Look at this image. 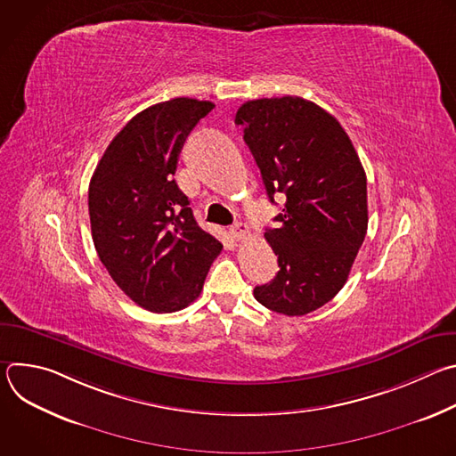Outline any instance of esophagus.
Here are the masks:
<instances>
[{
    "mask_svg": "<svg viewBox=\"0 0 456 456\" xmlns=\"http://www.w3.org/2000/svg\"><path fill=\"white\" fill-rule=\"evenodd\" d=\"M231 234H232L236 240H245V238L250 234V229H248L247 224L238 222V224H234V225L231 227Z\"/></svg>",
    "mask_w": 456,
    "mask_h": 456,
    "instance_id": "obj_1",
    "label": "esophagus"
}]
</instances>
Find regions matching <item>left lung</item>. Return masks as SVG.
<instances>
[{"instance_id": "1", "label": "left lung", "mask_w": 456, "mask_h": 456, "mask_svg": "<svg viewBox=\"0 0 456 456\" xmlns=\"http://www.w3.org/2000/svg\"><path fill=\"white\" fill-rule=\"evenodd\" d=\"M267 189L285 208L265 240L280 271L254 297L278 314L305 315L346 283L368 229L366 173L334 115L301 97L247 101L236 111Z\"/></svg>"}]
</instances>
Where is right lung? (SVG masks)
<instances>
[{
  "label": "right lung",
  "instance_id": "obj_1",
  "mask_svg": "<svg viewBox=\"0 0 456 456\" xmlns=\"http://www.w3.org/2000/svg\"><path fill=\"white\" fill-rule=\"evenodd\" d=\"M213 108L189 97L146 108L115 135L90 180L101 262L129 299L157 314L197 299L222 250L194 220L173 178L187 135Z\"/></svg>",
  "mask_w": 456,
  "mask_h": 456
}]
</instances>
